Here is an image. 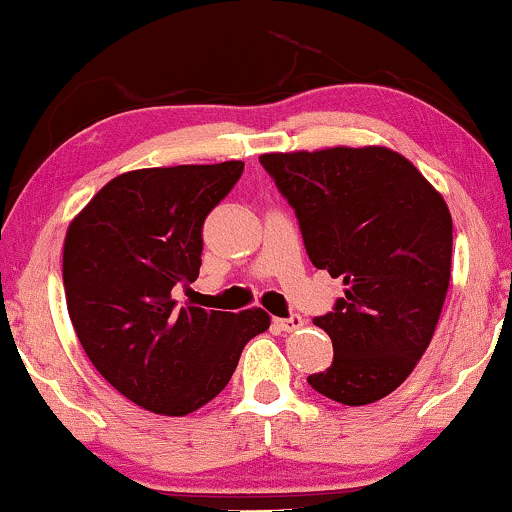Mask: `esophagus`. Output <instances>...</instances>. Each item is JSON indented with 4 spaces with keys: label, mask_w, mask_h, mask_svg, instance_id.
Segmentation results:
<instances>
[{
    "label": "esophagus",
    "mask_w": 512,
    "mask_h": 512,
    "mask_svg": "<svg viewBox=\"0 0 512 512\" xmlns=\"http://www.w3.org/2000/svg\"><path fill=\"white\" fill-rule=\"evenodd\" d=\"M274 323H276L278 331H283V333H293V331H297V328H302V326H304V319H302L300 314H290L288 319H274Z\"/></svg>",
    "instance_id": "esophagus-1"
}]
</instances>
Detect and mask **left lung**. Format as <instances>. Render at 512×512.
Masks as SVG:
<instances>
[{
	"label": "left lung",
	"instance_id": "1",
	"mask_svg": "<svg viewBox=\"0 0 512 512\" xmlns=\"http://www.w3.org/2000/svg\"><path fill=\"white\" fill-rule=\"evenodd\" d=\"M260 163L295 210L309 260L345 283L333 312L314 319L331 335L333 364L307 383L347 406L387 397L442 314L454 243L444 198L380 146L267 153Z\"/></svg>",
	"mask_w": 512,
	"mask_h": 512
}]
</instances>
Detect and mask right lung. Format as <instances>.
Instances as JSON below:
<instances>
[{"label":"right lung","mask_w":512,"mask_h":512,"mask_svg":"<svg viewBox=\"0 0 512 512\" xmlns=\"http://www.w3.org/2000/svg\"><path fill=\"white\" fill-rule=\"evenodd\" d=\"M241 174V160L125 172L68 226L70 321L96 371L141 409L198 411L229 383L248 340L269 328L264 309L212 312L172 297L198 278L205 217Z\"/></svg>","instance_id":"1"}]
</instances>
